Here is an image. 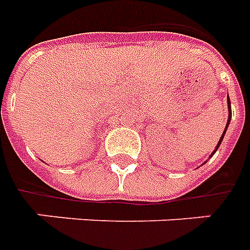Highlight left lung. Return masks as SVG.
<instances>
[{
    "mask_svg": "<svg viewBox=\"0 0 250 250\" xmlns=\"http://www.w3.org/2000/svg\"><path fill=\"white\" fill-rule=\"evenodd\" d=\"M228 113H229V116H228V122H226V126H225L224 133H222V136H221V139H219L218 144H217V146H215V149L213 150V153H211V155H210V157L213 156L214 153H215V152H217V149H218V148H219V145H221V143H222V140H224V137H225V133H226V130H228V128H229V124H230V121H231V105H230V100H229V97H228ZM206 162H207V160H206ZM206 162L203 163V164H206Z\"/></svg>",
    "mask_w": 250,
    "mask_h": 250,
    "instance_id": "8db88e82",
    "label": "left lung"
}]
</instances>
